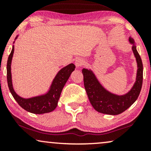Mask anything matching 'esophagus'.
<instances>
[{"label":"esophagus","mask_w":151,"mask_h":151,"mask_svg":"<svg viewBox=\"0 0 151 151\" xmlns=\"http://www.w3.org/2000/svg\"><path fill=\"white\" fill-rule=\"evenodd\" d=\"M84 63H85L84 60H82V59H81V58L77 59L75 61V65L77 67H81V66H83L84 65Z\"/></svg>","instance_id":"1"}]
</instances>
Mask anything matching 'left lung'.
<instances>
[{
	"label": "left lung",
	"instance_id": "left-lung-1",
	"mask_svg": "<svg viewBox=\"0 0 151 151\" xmlns=\"http://www.w3.org/2000/svg\"><path fill=\"white\" fill-rule=\"evenodd\" d=\"M129 42L132 45L131 49L136 58L137 72L136 81L128 92L121 95L111 92L102 85L91 69L84 68L81 70L88 98L96 111L109 115H118L129 109L139 96L143 83V64L134 40L130 37Z\"/></svg>",
	"mask_w": 151,
	"mask_h": 151
}]
</instances>
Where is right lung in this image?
I'll list each match as a JSON object with an SVG mask.
<instances>
[{
    "label": "right lung",
    "mask_w": 151,
    "mask_h": 151,
    "mask_svg": "<svg viewBox=\"0 0 151 151\" xmlns=\"http://www.w3.org/2000/svg\"><path fill=\"white\" fill-rule=\"evenodd\" d=\"M18 35L15 37L17 39ZM13 42V44L15 43ZM14 53V45L12 47L7 62V81L10 91L13 95L15 101L22 109L27 111L35 114H42L52 111L56 109L58 101L60 99L62 89L65 86L66 82L70 78L72 72L74 71L75 65L73 63L62 67L57 73L50 84L49 89L44 93L29 98H23L15 92L13 85L11 74V63Z\"/></svg>",
    "instance_id": "right-lung-1"
}]
</instances>
